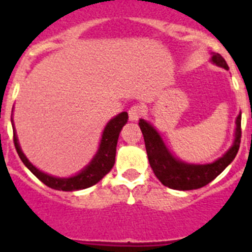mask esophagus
Here are the masks:
<instances>
[{
  "mask_svg": "<svg viewBox=\"0 0 252 252\" xmlns=\"http://www.w3.org/2000/svg\"><path fill=\"white\" fill-rule=\"evenodd\" d=\"M144 112H145L144 106H141V104H133L128 110V119H130V121H137L144 115Z\"/></svg>",
  "mask_w": 252,
  "mask_h": 252,
  "instance_id": "esophagus-1",
  "label": "esophagus"
}]
</instances>
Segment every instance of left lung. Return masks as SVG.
Listing matches in <instances>:
<instances>
[{"mask_svg": "<svg viewBox=\"0 0 252 252\" xmlns=\"http://www.w3.org/2000/svg\"><path fill=\"white\" fill-rule=\"evenodd\" d=\"M211 62L221 68L228 69L226 60L220 54H213ZM139 126L144 135L149 162L154 174L165 187L177 190H192L211 183L221 174L235 159L241 142V113L236 119L235 141L223 157L211 164H188L177 159L166 149L159 132L145 120H140Z\"/></svg>", "mask_w": 252, "mask_h": 252, "instance_id": "obj_1", "label": "left lung"}]
</instances>
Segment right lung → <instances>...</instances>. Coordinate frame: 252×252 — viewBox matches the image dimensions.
<instances>
[{"label":"right lung","mask_w":252,"mask_h":252,"mask_svg":"<svg viewBox=\"0 0 252 252\" xmlns=\"http://www.w3.org/2000/svg\"><path fill=\"white\" fill-rule=\"evenodd\" d=\"M128 115L127 112H121L116 117H113L104 127L103 133H102L101 144L97 154L92 159V161L77 175L70 178H57L51 177V175L43 173L37 168H35L32 164L28 160V158L24 155L21 148L17 141L16 132L13 131V144L16 148L17 154H19L20 159L25 164L26 168L35 175L39 180H41L45 186L49 188L57 189V190H64V192H73V190H81V189L90 188V187L94 186L104 177L106 174L110 173L112 169L113 164H115L116 158V146H117V141H119L120 132H121L122 127L127 122ZM13 127V124H12ZM15 130V127H13Z\"/></svg>","instance_id":"add662e5"}]
</instances>
